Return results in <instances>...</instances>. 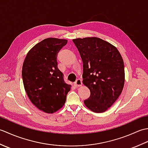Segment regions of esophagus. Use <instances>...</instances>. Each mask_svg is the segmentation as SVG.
<instances>
[{"mask_svg":"<svg viewBox=\"0 0 148 148\" xmlns=\"http://www.w3.org/2000/svg\"><path fill=\"white\" fill-rule=\"evenodd\" d=\"M74 85L76 86V87L81 86V85H82V81H81V79H77L76 81V82L74 83Z\"/></svg>","mask_w":148,"mask_h":148,"instance_id":"34e87169","label":"esophagus"}]
</instances>
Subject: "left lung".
<instances>
[{"instance_id":"8db88e82","label":"left lung","mask_w":148,"mask_h":148,"mask_svg":"<svg viewBox=\"0 0 148 148\" xmlns=\"http://www.w3.org/2000/svg\"><path fill=\"white\" fill-rule=\"evenodd\" d=\"M83 63V83L90 90L84 105L95 112L108 110L122 92L124 62L115 46L98 37L72 40Z\"/></svg>"}]
</instances>
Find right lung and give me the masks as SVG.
<instances>
[{
    "label": "right lung",
    "instance_id": "1",
    "mask_svg": "<svg viewBox=\"0 0 148 148\" xmlns=\"http://www.w3.org/2000/svg\"><path fill=\"white\" fill-rule=\"evenodd\" d=\"M67 40L47 38L31 49L22 67V78L30 101L39 109L53 113L65 104L71 86L57 66V55Z\"/></svg>",
    "mask_w": 148,
    "mask_h": 148
}]
</instances>
